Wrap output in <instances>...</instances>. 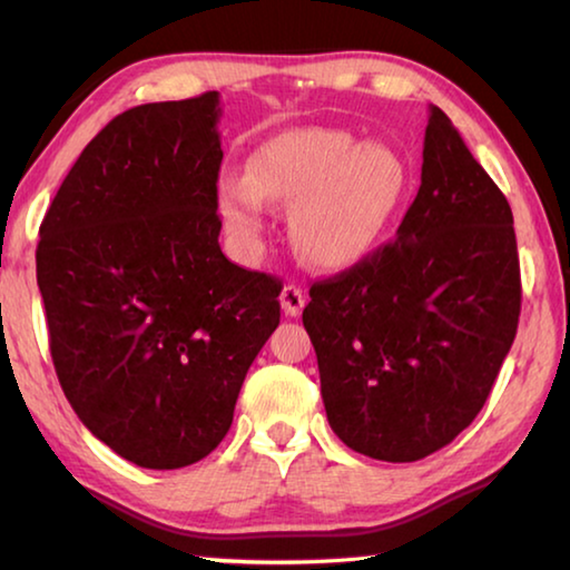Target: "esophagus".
Wrapping results in <instances>:
<instances>
[{
  "label": "esophagus",
  "mask_w": 570,
  "mask_h": 570,
  "mask_svg": "<svg viewBox=\"0 0 570 570\" xmlns=\"http://www.w3.org/2000/svg\"><path fill=\"white\" fill-rule=\"evenodd\" d=\"M278 298H282V308L286 312V316H298V314H302L304 304H306V296L296 284H286L282 288V296H278Z\"/></svg>",
  "instance_id": "obj_1"
}]
</instances>
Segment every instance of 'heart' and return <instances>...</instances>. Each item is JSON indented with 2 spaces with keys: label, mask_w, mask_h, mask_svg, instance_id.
<instances>
[{
  "label": "heart",
  "mask_w": 570,
  "mask_h": 570,
  "mask_svg": "<svg viewBox=\"0 0 570 570\" xmlns=\"http://www.w3.org/2000/svg\"><path fill=\"white\" fill-rule=\"evenodd\" d=\"M407 186V163L394 148L364 146L346 130L304 128L264 142L248 160V176L226 173L218 206L244 244L262 238L266 200L292 208L296 254L324 272H342L380 244Z\"/></svg>",
  "instance_id": "1"
}]
</instances>
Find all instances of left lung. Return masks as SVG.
Instances as JSON below:
<instances>
[{"mask_svg": "<svg viewBox=\"0 0 570 570\" xmlns=\"http://www.w3.org/2000/svg\"><path fill=\"white\" fill-rule=\"evenodd\" d=\"M308 296L326 420L346 448L414 462L478 417L518 332L513 210L435 105L397 236Z\"/></svg>", "mask_w": 570, "mask_h": 570, "instance_id": "left-lung-1", "label": "left lung"}]
</instances>
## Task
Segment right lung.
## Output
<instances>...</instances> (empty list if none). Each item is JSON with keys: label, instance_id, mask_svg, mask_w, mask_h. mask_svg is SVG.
Wrapping results in <instances>:
<instances>
[{"label": "right lung", "instance_id": "obj_1", "mask_svg": "<svg viewBox=\"0 0 570 570\" xmlns=\"http://www.w3.org/2000/svg\"><path fill=\"white\" fill-rule=\"evenodd\" d=\"M218 92L125 110L40 226L37 286L65 397L95 438L150 470L218 448L282 320V282L218 246Z\"/></svg>", "mask_w": 570, "mask_h": 570}]
</instances>
